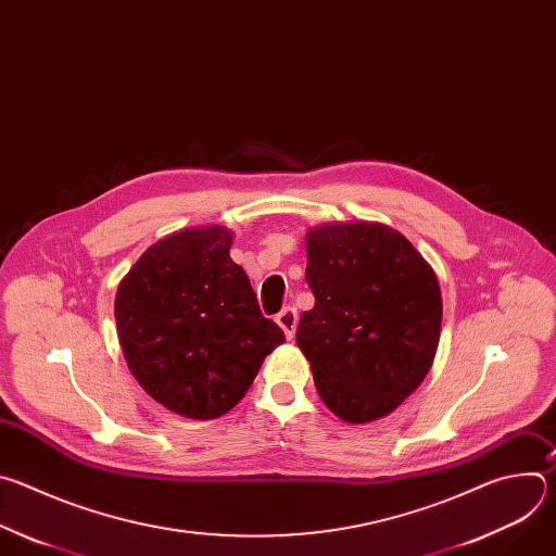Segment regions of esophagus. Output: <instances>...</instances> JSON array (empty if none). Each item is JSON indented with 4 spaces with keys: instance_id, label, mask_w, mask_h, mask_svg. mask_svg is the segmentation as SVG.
Returning <instances> with one entry per match:
<instances>
[{
    "instance_id": "esophagus-1",
    "label": "esophagus",
    "mask_w": 556,
    "mask_h": 556,
    "mask_svg": "<svg viewBox=\"0 0 556 556\" xmlns=\"http://www.w3.org/2000/svg\"><path fill=\"white\" fill-rule=\"evenodd\" d=\"M275 321H277V326L283 330L286 339H292L294 332H296V324H299L296 309H294V307H286L283 312H279V314L275 316Z\"/></svg>"
}]
</instances>
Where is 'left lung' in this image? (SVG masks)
Segmentation results:
<instances>
[{
	"label": "left lung",
	"instance_id": "obj_1",
	"mask_svg": "<svg viewBox=\"0 0 556 556\" xmlns=\"http://www.w3.org/2000/svg\"><path fill=\"white\" fill-rule=\"evenodd\" d=\"M314 307L296 345L326 407L350 425L391 414L429 374L442 294L429 262L380 222L321 224L305 235Z\"/></svg>",
	"mask_w": 556,
	"mask_h": 556
}]
</instances>
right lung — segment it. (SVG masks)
Instances as JSON below:
<instances>
[{
  "mask_svg": "<svg viewBox=\"0 0 556 556\" xmlns=\"http://www.w3.org/2000/svg\"><path fill=\"white\" fill-rule=\"evenodd\" d=\"M230 244L224 226L167 235L140 255L114 301L129 371L155 403L191 420L230 412L286 341Z\"/></svg>",
  "mask_w": 556,
  "mask_h": 556,
  "instance_id": "add662e5",
  "label": "right lung"
}]
</instances>
